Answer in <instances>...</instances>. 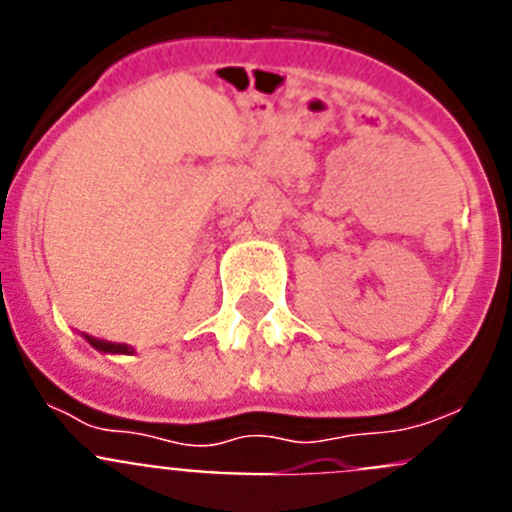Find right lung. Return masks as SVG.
<instances>
[{
    "label": "right lung",
    "instance_id": "right-lung-1",
    "mask_svg": "<svg viewBox=\"0 0 512 512\" xmlns=\"http://www.w3.org/2000/svg\"><path fill=\"white\" fill-rule=\"evenodd\" d=\"M84 338L89 341V346L97 348V351H102V354H115V356H133L135 348L128 346V343H110V341H99V338H92L84 333Z\"/></svg>",
    "mask_w": 512,
    "mask_h": 512
}]
</instances>
